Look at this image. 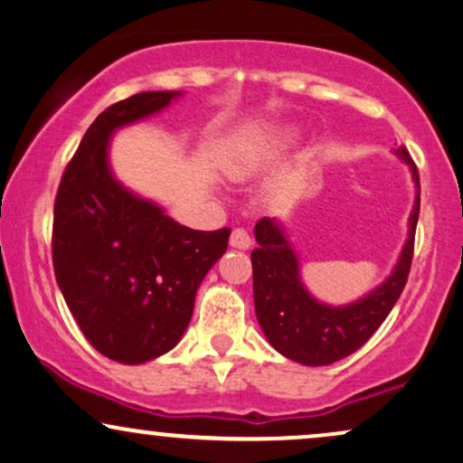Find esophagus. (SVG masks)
Instances as JSON below:
<instances>
[{
    "label": "esophagus",
    "mask_w": 463,
    "mask_h": 463,
    "mask_svg": "<svg viewBox=\"0 0 463 463\" xmlns=\"http://www.w3.org/2000/svg\"><path fill=\"white\" fill-rule=\"evenodd\" d=\"M230 244H232L233 249H241V250L250 249L249 232L242 230V227H236V230H233L232 236H230Z\"/></svg>",
    "instance_id": "obj_1"
}]
</instances>
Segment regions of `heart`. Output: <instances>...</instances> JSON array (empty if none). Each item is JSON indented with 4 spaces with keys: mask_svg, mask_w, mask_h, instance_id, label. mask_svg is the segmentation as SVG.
<instances>
[{
    "mask_svg": "<svg viewBox=\"0 0 463 463\" xmlns=\"http://www.w3.org/2000/svg\"><path fill=\"white\" fill-rule=\"evenodd\" d=\"M298 137L300 128L292 127V124H279V127L266 128L247 150L232 158L230 165H227V171H230L233 180H247L253 174V169L258 167V161L264 154L288 150V147H292L298 141Z\"/></svg>",
    "mask_w": 463,
    "mask_h": 463,
    "instance_id": "heart-1",
    "label": "heart"
}]
</instances>
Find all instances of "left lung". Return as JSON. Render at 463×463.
Returning <instances> with one entry per match:
<instances>
[{"label": "left lung", "mask_w": 463, "mask_h": 463, "mask_svg": "<svg viewBox=\"0 0 463 463\" xmlns=\"http://www.w3.org/2000/svg\"><path fill=\"white\" fill-rule=\"evenodd\" d=\"M395 154L410 167L416 186L414 205L408 219V238L391 275L363 298L341 307L317 300L302 283L300 260L285 233L283 222L264 216L255 225L258 249L250 253L255 313L268 344L289 361L307 367H322L350 356L367 344L402 296L412 264L420 182L406 147H397Z\"/></svg>", "instance_id": "8db88e82"}]
</instances>
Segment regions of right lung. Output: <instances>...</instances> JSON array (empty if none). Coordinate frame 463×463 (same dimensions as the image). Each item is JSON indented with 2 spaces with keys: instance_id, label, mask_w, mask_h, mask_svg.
Masks as SVG:
<instances>
[{
  "instance_id": "add662e5",
  "label": "right lung",
  "mask_w": 463,
  "mask_h": 463,
  "mask_svg": "<svg viewBox=\"0 0 463 463\" xmlns=\"http://www.w3.org/2000/svg\"><path fill=\"white\" fill-rule=\"evenodd\" d=\"M182 92H141L94 119L61 175L53 210V268L68 309L102 356L141 364L178 345L203 277L230 230L180 225L111 171L118 128L161 113Z\"/></svg>"
}]
</instances>
